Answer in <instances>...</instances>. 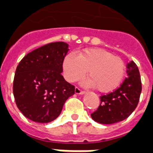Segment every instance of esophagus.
<instances>
[{"label": "esophagus", "instance_id": "esophagus-1", "mask_svg": "<svg viewBox=\"0 0 153 153\" xmlns=\"http://www.w3.org/2000/svg\"><path fill=\"white\" fill-rule=\"evenodd\" d=\"M75 93H76V94H78V95H83V94H85V93H86V91H82V90H81L79 87H75Z\"/></svg>", "mask_w": 153, "mask_h": 153}]
</instances>
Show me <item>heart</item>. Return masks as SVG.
<instances>
[{"instance_id":"b5f03b06","label":"heart","mask_w":153,"mask_h":153,"mask_svg":"<svg viewBox=\"0 0 153 153\" xmlns=\"http://www.w3.org/2000/svg\"><path fill=\"white\" fill-rule=\"evenodd\" d=\"M88 71L87 84L94 86L100 92L113 91L120 85L124 76L125 64L120 57L103 49L85 50L79 56L68 53L63 61V74L73 82L85 76Z\"/></svg>"}]
</instances>
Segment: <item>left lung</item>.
<instances>
[{
  "mask_svg": "<svg viewBox=\"0 0 153 153\" xmlns=\"http://www.w3.org/2000/svg\"><path fill=\"white\" fill-rule=\"evenodd\" d=\"M127 74L123 83L117 89L100 96V105L91 113V118L98 123L111 124L125 120L138 105L142 91L139 69L133 61L127 64Z\"/></svg>",
  "mask_w": 153,
  "mask_h": 153,
  "instance_id": "left-lung-1",
  "label": "left lung"
}]
</instances>
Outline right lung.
Masks as SVG:
<instances>
[{"label":"right lung","instance_id":"right-lung-1","mask_svg":"<svg viewBox=\"0 0 153 153\" xmlns=\"http://www.w3.org/2000/svg\"><path fill=\"white\" fill-rule=\"evenodd\" d=\"M68 44L51 42L22 58L15 72L13 91L17 108L25 117L49 123L60 115L74 86L62 75Z\"/></svg>","mask_w":153,"mask_h":153}]
</instances>
